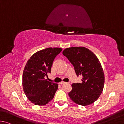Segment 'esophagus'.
Returning a JSON list of instances; mask_svg holds the SVG:
<instances>
[{"mask_svg":"<svg viewBox=\"0 0 124 124\" xmlns=\"http://www.w3.org/2000/svg\"><path fill=\"white\" fill-rule=\"evenodd\" d=\"M65 83V82H60V83H59V84H64Z\"/></svg>","mask_w":124,"mask_h":124,"instance_id":"34e87169","label":"esophagus"}]
</instances>
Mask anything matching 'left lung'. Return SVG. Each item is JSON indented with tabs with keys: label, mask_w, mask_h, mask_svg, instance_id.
Instances as JSON below:
<instances>
[{
	"label": "left lung",
	"mask_w": 124,
	"mask_h": 124,
	"mask_svg": "<svg viewBox=\"0 0 124 124\" xmlns=\"http://www.w3.org/2000/svg\"><path fill=\"white\" fill-rule=\"evenodd\" d=\"M62 54L74 66L77 76H83L81 83L71 85L69 97L75 103L81 106L95 102L102 92L105 84V75L99 59L90 50L84 47L67 48Z\"/></svg>",
	"instance_id": "left-lung-1"
}]
</instances>
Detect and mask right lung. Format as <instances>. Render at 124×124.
I'll list each match as a JSON object with an SVG mask.
<instances>
[{"label": "right lung", "instance_id": "right-lung-1", "mask_svg": "<svg viewBox=\"0 0 124 124\" xmlns=\"http://www.w3.org/2000/svg\"><path fill=\"white\" fill-rule=\"evenodd\" d=\"M60 48H48L38 51L27 61L22 75V86L28 99L35 105L44 106L51 101L58 88V84L45 79L51 73Z\"/></svg>", "mask_w": 124, "mask_h": 124}]
</instances>
